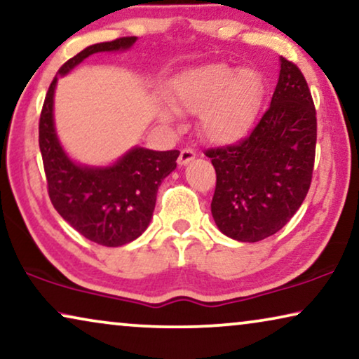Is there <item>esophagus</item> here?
I'll return each instance as SVG.
<instances>
[{"instance_id":"34e87169","label":"esophagus","mask_w":359,"mask_h":359,"mask_svg":"<svg viewBox=\"0 0 359 359\" xmlns=\"http://www.w3.org/2000/svg\"><path fill=\"white\" fill-rule=\"evenodd\" d=\"M194 159H195L194 151H191V149H182L177 163H179V165H187L189 163H191Z\"/></svg>"}]
</instances>
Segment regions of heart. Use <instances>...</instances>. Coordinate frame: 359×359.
I'll use <instances>...</instances> for the list:
<instances>
[{"mask_svg": "<svg viewBox=\"0 0 359 359\" xmlns=\"http://www.w3.org/2000/svg\"><path fill=\"white\" fill-rule=\"evenodd\" d=\"M264 97L265 81L257 69H237L224 62L205 63L172 78L165 94L170 105H158V118L172 123L177 114H198L201 138L229 146L254 128Z\"/></svg>", "mask_w": 359, "mask_h": 359, "instance_id": "1", "label": "heart"}]
</instances>
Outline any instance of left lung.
I'll return each instance as SVG.
<instances>
[{"instance_id":"left-lung-1","label":"left lung","mask_w":359,"mask_h":359,"mask_svg":"<svg viewBox=\"0 0 359 359\" xmlns=\"http://www.w3.org/2000/svg\"><path fill=\"white\" fill-rule=\"evenodd\" d=\"M317 118L299 68L280 57L270 107L239 144L208 149L216 170L211 215L224 236L259 242L278 232L311 187Z\"/></svg>"}]
</instances>
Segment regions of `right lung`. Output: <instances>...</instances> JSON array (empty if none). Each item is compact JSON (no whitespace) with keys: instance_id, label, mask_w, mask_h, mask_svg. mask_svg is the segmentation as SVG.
I'll return each mask as SVG.
<instances>
[{"instance_id":"right-lung-1","label":"right lung","mask_w":359,"mask_h":359,"mask_svg":"<svg viewBox=\"0 0 359 359\" xmlns=\"http://www.w3.org/2000/svg\"><path fill=\"white\" fill-rule=\"evenodd\" d=\"M136 37L94 43L69 58L50 84L39 123V146L47 175L48 195L60 216L86 239L120 247L138 239L153 218L163 180L177 168L179 151H153L133 146L107 165L74 161L55 128V89L79 63L99 52H127Z\"/></svg>"}]
</instances>
